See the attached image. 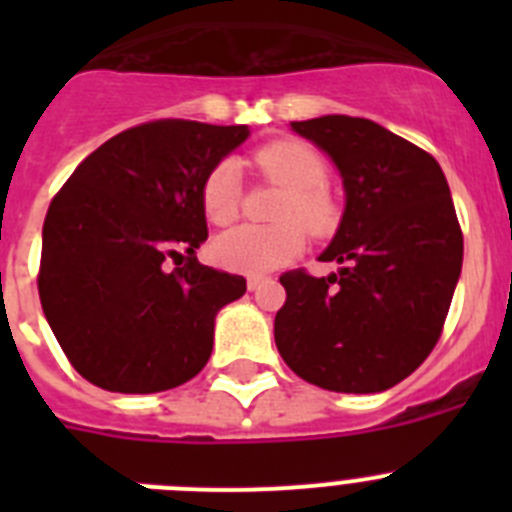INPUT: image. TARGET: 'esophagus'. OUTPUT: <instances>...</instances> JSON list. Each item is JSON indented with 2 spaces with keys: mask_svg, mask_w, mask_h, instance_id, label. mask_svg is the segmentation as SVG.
<instances>
[{
  "mask_svg": "<svg viewBox=\"0 0 512 512\" xmlns=\"http://www.w3.org/2000/svg\"><path fill=\"white\" fill-rule=\"evenodd\" d=\"M246 284H248V289L253 292V289H259L261 284H264V277H259V274H251V277L246 279Z\"/></svg>",
  "mask_w": 512,
  "mask_h": 512,
  "instance_id": "esophagus-1",
  "label": "esophagus"
}]
</instances>
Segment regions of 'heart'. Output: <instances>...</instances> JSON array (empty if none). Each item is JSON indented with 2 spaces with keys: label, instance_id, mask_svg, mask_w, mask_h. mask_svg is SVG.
<instances>
[{
  "label": "heart",
  "instance_id": "b5f03b06",
  "mask_svg": "<svg viewBox=\"0 0 512 512\" xmlns=\"http://www.w3.org/2000/svg\"><path fill=\"white\" fill-rule=\"evenodd\" d=\"M253 164L271 182L287 189L277 220L271 228L241 225L223 233L212 243L220 266L241 274H266L289 264L305 251V225L310 233L323 235L336 225V202L330 197L328 166L318 151L300 140H274L253 153ZM202 212L210 223H233L241 207V174L233 161H220L207 171L200 189Z\"/></svg>",
  "mask_w": 512,
  "mask_h": 512
}]
</instances>
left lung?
Returning a JSON list of instances; mask_svg holds the SVG:
<instances>
[{
  "label": "left lung",
  "mask_w": 512,
  "mask_h": 512,
  "mask_svg": "<svg viewBox=\"0 0 512 512\" xmlns=\"http://www.w3.org/2000/svg\"><path fill=\"white\" fill-rule=\"evenodd\" d=\"M323 148L346 189L338 233L320 253L338 274L287 271L274 341L287 366L330 392L369 395L418 369L441 338L464 235L431 153L364 117L292 122Z\"/></svg>",
  "instance_id": "left-lung-1"
}]
</instances>
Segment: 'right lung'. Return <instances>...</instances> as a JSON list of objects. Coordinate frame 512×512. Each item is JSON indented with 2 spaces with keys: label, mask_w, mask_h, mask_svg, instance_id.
Wrapping results in <instances>:
<instances>
[{
  "label": "right lung",
  "mask_w": 512,
  "mask_h": 512,
  "mask_svg": "<svg viewBox=\"0 0 512 512\" xmlns=\"http://www.w3.org/2000/svg\"><path fill=\"white\" fill-rule=\"evenodd\" d=\"M246 125L153 120L89 153L43 223L38 292L76 372L122 395L189 382L212 354L215 315L246 279L197 261L207 171ZM169 258L184 260L174 272Z\"/></svg>",
  "instance_id": "obj_1"
}]
</instances>
